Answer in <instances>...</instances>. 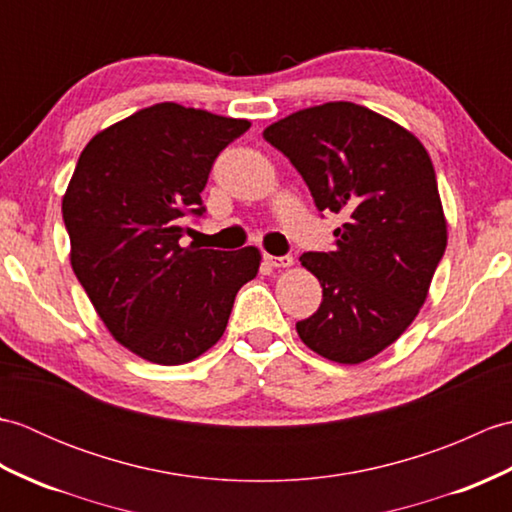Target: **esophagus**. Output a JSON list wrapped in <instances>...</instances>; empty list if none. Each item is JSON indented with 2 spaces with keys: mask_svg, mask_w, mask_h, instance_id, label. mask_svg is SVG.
Listing matches in <instances>:
<instances>
[{
  "mask_svg": "<svg viewBox=\"0 0 512 512\" xmlns=\"http://www.w3.org/2000/svg\"><path fill=\"white\" fill-rule=\"evenodd\" d=\"M264 262L273 268H290L292 266V257L284 255V257H275V255H264Z\"/></svg>",
  "mask_w": 512,
  "mask_h": 512,
  "instance_id": "esophagus-1",
  "label": "esophagus"
}]
</instances>
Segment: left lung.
<instances>
[{"instance_id":"1","label":"left lung","mask_w":512,"mask_h":512,"mask_svg":"<svg viewBox=\"0 0 512 512\" xmlns=\"http://www.w3.org/2000/svg\"><path fill=\"white\" fill-rule=\"evenodd\" d=\"M264 138L301 173L319 211L345 217L334 250L299 257L323 301L297 332L328 361L363 363L418 317L447 248L431 158L405 127L347 101L281 118Z\"/></svg>"}]
</instances>
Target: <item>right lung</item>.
<instances>
[{"mask_svg":"<svg viewBox=\"0 0 512 512\" xmlns=\"http://www.w3.org/2000/svg\"><path fill=\"white\" fill-rule=\"evenodd\" d=\"M250 127L178 103L145 107L96 134L81 151L63 222L70 264L105 328L129 352L182 365L222 339L237 290L255 279V246H182L184 215L220 151Z\"/></svg>","mask_w":512,"mask_h":512,"instance_id":"right-lung-1","label":"right lung"}]
</instances>
